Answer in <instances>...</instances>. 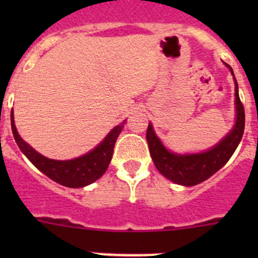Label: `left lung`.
Segmentation results:
<instances>
[{
	"mask_svg": "<svg viewBox=\"0 0 258 258\" xmlns=\"http://www.w3.org/2000/svg\"><path fill=\"white\" fill-rule=\"evenodd\" d=\"M226 66L234 76L232 68L229 64ZM235 106L236 120L231 132L223 140H221L218 145L212 147L208 151L200 152V154L179 155L168 151L163 146L161 141L157 138L152 124L150 122L147 133H146V140L149 143L150 154H151L156 169L172 182L183 184V186H195V184L208 179L211 175L220 170L235 152L236 147L241 141L243 133H244V107L239 98L236 80Z\"/></svg>",
	"mask_w": 258,
	"mask_h": 258,
	"instance_id": "obj_1",
	"label": "left lung"
}]
</instances>
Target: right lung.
Listing matches in <instances>:
<instances>
[{
  "label": "right lung",
  "instance_id": "obj_1",
  "mask_svg": "<svg viewBox=\"0 0 258 258\" xmlns=\"http://www.w3.org/2000/svg\"><path fill=\"white\" fill-rule=\"evenodd\" d=\"M125 121L113 127L112 131L107 134L106 138L88 154L72 159V160H52V159L45 157L44 155L38 154L28 143L20 138L15 127V122H14L13 112H11V129H13L14 138L23 154L50 179L72 188L88 186L101 178L106 173L109 161L112 159L116 140L118 134L121 133Z\"/></svg>",
  "mask_w": 258,
  "mask_h": 258
}]
</instances>
